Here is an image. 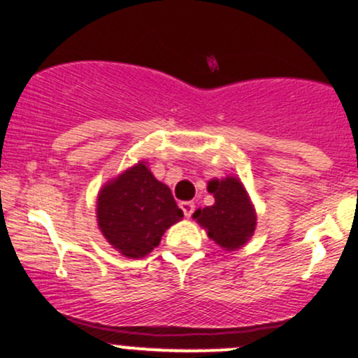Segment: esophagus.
Wrapping results in <instances>:
<instances>
[{"label": "esophagus", "instance_id": "34e87169", "mask_svg": "<svg viewBox=\"0 0 358 358\" xmlns=\"http://www.w3.org/2000/svg\"><path fill=\"white\" fill-rule=\"evenodd\" d=\"M180 208H182L183 215H185L187 218H190L194 213V209H196V206H194V202H190V201H183V202H180Z\"/></svg>", "mask_w": 358, "mask_h": 358}]
</instances>
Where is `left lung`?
I'll list each match as a JSON object with an SVG mask.
<instances>
[{
    "instance_id": "obj_1",
    "label": "left lung",
    "mask_w": 358,
    "mask_h": 358,
    "mask_svg": "<svg viewBox=\"0 0 358 358\" xmlns=\"http://www.w3.org/2000/svg\"><path fill=\"white\" fill-rule=\"evenodd\" d=\"M208 192L215 197V204L199 208L192 218L225 251L243 248L256 230V209L246 187L237 176H227L209 180Z\"/></svg>"
}]
</instances>
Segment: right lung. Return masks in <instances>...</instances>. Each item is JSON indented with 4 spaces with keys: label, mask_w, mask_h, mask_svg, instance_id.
Here are the masks:
<instances>
[{
    "label": "right lung",
    "mask_w": 358,
    "mask_h": 358,
    "mask_svg": "<svg viewBox=\"0 0 358 358\" xmlns=\"http://www.w3.org/2000/svg\"><path fill=\"white\" fill-rule=\"evenodd\" d=\"M183 218L168 185L145 161L110 178L96 196V223L115 251L131 259L159 246L166 230Z\"/></svg>",
    "instance_id": "add662e5"
}]
</instances>
